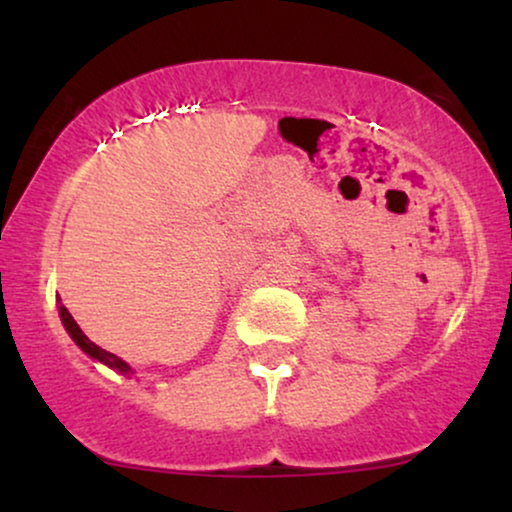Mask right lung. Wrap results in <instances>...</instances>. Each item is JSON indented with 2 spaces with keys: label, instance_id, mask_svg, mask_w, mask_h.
<instances>
[{
  "label": "right lung",
  "instance_id": "add662e5",
  "mask_svg": "<svg viewBox=\"0 0 512 512\" xmlns=\"http://www.w3.org/2000/svg\"><path fill=\"white\" fill-rule=\"evenodd\" d=\"M60 319H62V324H65L67 333L72 335V340L83 349V352L90 356V359L100 361V363H104V366L114 368V370H118V373H123V375H130L132 373V368L123 359H118L116 354H111V352H107V349L97 347L93 340H88V335L81 331L79 324H76L74 317H72V314H69V310H67L65 305H60Z\"/></svg>",
  "mask_w": 512,
  "mask_h": 512
}]
</instances>
